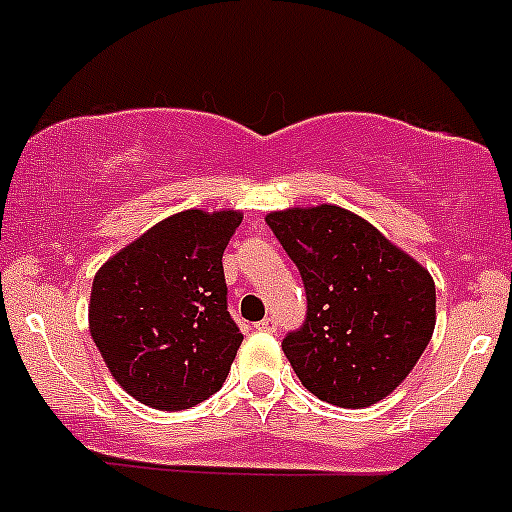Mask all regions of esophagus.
<instances>
[{"label": "esophagus", "instance_id": "obj_1", "mask_svg": "<svg viewBox=\"0 0 512 512\" xmlns=\"http://www.w3.org/2000/svg\"><path fill=\"white\" fill-rule=\"evenodd\" d=\"M257 330H262V332H275L277 330V320L275 317H265V320H260L257 322Z\"/></svg>", "mask_w": 512, "mask_h": 512}]
</instances>
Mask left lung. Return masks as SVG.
I'll use <instances>...</instances> for the list:
<instances>
[{
	"instance_id": "1",
	"label": "left lung",
	"mask_w": 512,
	"mask_h": 512,
	"mask_svg": "<svg viewBox=\"0 0 512 512\" xmlns=\"http://www.w3.org/2000/svg\"><path fill=\"white\" fill-rule=\"evenodd\" d=\"M307 292L282 340L300 382L337 408H370L410 375L435 330V282L377 227L337 205L265 217Z\"/></svg>"
}]
</instances>
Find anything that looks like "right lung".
Masks as SVG:
<instances>
[{"label": "right lung", "mask_w": 512, "mask_h": 512, "mask_svg": "<svg viewBox=\"0 0 512 512\" xmlns=\"http://www.w3.org/2000/svg\"><path fill=\"white\" fill-rule=\"evenodd\" d=\"M240 210H185L97 270L89 332L114 380L155 410H187L222 388L240 327L227 312L222 252Z\"/></svg>", "instance_id": "1"}]
</instances>
